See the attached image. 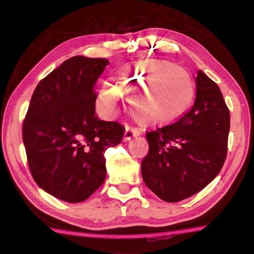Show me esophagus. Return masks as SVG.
Returning <instances> with one entry per match:
<instances>
[{"label": "esophagus", "instance_id": "1", "mask_svg": "<svg viewBox=\"0 0 254 254\" xmlns=\"http://www.w3.org/2000/svg\"><path fill=\"white\" fill-rule=\"evenodd\" d=\"M141 134V130L136 127L127 125L125 129V133H124V141H129L131 137L137 136Z\"/></svg>", "mask_w": 254, "mask_h": 254}]
</instances>
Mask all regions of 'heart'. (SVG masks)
Listing matches in <instances>:
<instances>
[{
	"label": "heart",
	"mask_w": 254,
	"mask_h": 254,
	"mask_svg": "<svg viewBox=\"0 0 254 254\" xmlns=\"http://www.w3.org/2000/svg\"><path fill=\"white\" fill-rule=\"evenodd\" d=\"M115 83L128 92L135 90L128 102L135 118L148 125L165 124L179 118L189 109L196 91L194 79L186 68L162 59L143 60L123 68ZM102 98L107 106L117 104L119 89L113 82L104 83Z\"/></svg>",
	"instance_id": "b5f03b06"
}]
</instances>
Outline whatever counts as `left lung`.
<instances>
[{
  "mask_svg": "<svg viewBox=\"0 0 254 254\" xmlns=\"http://www.w3.org/2000/svg\"><path fill=\"white\" fill-rule=\"evenodd\" d=\"M191 108L174 124L146 133L148 153L141 164L146 186L167 202L187 199L220 172L228 151L230 112L221 91L198 71Z\"/></svg>",
  "mask_w": 254,
  "mask_h": 254,
  "instance_id": "1",
  "label": "left lung"
}]
</instances>
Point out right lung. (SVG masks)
Masks as SVG:
<instances>
[{
  "label": "right lung",
  "mask_w": 254,
  "mask_h": 254,
  "mask_svg": "<svg viewBox=\"0 0 254 254\" xmlns=\"http://www.w3.org/2000/svg\"><path fill=\"white\" fill-rule=\"evenodd\" d=\"M109 61L74 56L34 91L22 135L34 180L66 202L86 200L106 177L107 148L122 142L125 128L95 114L94 86Z\"/></svg>",
  "instance_id": "obj_1"
}]
</instances>
